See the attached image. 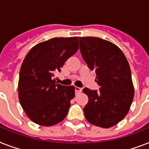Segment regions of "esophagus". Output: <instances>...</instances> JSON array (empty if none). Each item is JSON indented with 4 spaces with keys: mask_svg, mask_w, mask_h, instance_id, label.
Masks as SVG:
<instances>
[{
    "mask_svg": "<svg viewBox=\"0 0 149 149\" xmlns=\"http://www.w3.org/2000/svg\"><path fill=\"white\" fill-rule=\"evenodd\" d=\"M82 91H83V89L80 88V87H78V86H75V92H76V93H81Z\"/></svg>",
    "mask_w": 149,
    "mask_h": 149,
    "instance_id": "obj_1",
    "label": "esophagus"
}]
</instances>
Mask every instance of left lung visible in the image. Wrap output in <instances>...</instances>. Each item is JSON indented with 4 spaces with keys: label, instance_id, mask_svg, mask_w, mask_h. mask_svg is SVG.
Instances as JSON below:
<instances>
[{
    "label": "left lung",
    "instance_id": "obj_1",
    "mask_svg": "<svg viewBox=\"0 0 149 149\" xmlns=\"http://www.w3.org/2000/svg\"><path fill=\"white\" fill-rule=\"evenodd\" d=\"M82 57L94 70L99 90L85 88L89 101L84 107L89 123L107 128L127 115L134 97L129 64L122 51L111 42L96 37H79Z\"/></svg>",
    "mask_w": 149,
    "mask_h": 149
}]
</instances>
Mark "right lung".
Returning <instances> with one entry per match:
<instances>
[{
	"label": "right lung",
	"mask_w": 149,
	"mask_h": 149,
	"mask_svg": "<svg viewBox=\"0 0 149 149\" xmlns=\"http://www.w3.org/2000/svg\"><path fill=\"white\" fill-rule=\"evenodd\" d=\"M78 42L77 37L51 38L34 46L25 56L19 73L18 98L33 122L48 127L67 115L75 87L56 84L52 77L77 52Z\"/></svg>",
	"instance_id": "1"
}]
</instances>
